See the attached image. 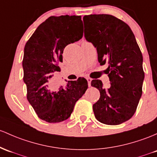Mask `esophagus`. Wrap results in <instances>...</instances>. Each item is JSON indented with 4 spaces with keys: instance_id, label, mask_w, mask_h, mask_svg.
<instances>
[{
    "instance_id": "obj_1",
    "label": "esophagus",
    "mask_w": 157,
    "mask_h": 157,
    "mask_svg": "<svg viewBox=\"0 0 157 157\" xmlns=\"http://www.w3.org/2000/svg\"><path fill=\"white\" fill-rule=\"evenodd\" d=\"M86 80L88 81V85H89V86H91V82H92V79H91L90 77H87Z\"/></svg>"
}]
</instances>
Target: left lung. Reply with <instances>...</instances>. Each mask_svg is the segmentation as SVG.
I'll return each instance as SVG.
<instances>
[{"mask_svg": "<svg viewBox=\"0 0 157 157\" xmlns=\"http://www.w3.org/2000/svg\"><path fill=\"white\" fill-rule=\"evenodd\" d=\"M83 23L84 36L97 49L98 62L108 64L106 71L111 84L105 89L100 80L91 82L101 94L93 104L94 116L105 124H120L132 118L142 96V52L130 27L113 15H86Z\"/></svg>", "mask_w": 157, "mask_h": 157, "instance_id": "8db88e82", "label": "left lung"}]
</instances>
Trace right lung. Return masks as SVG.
<instances>
[{
    "mask_svg": "<svg viewBox=\"0 0 157 157\" xmlns=\"http://www.w3.org/2000/svg\"><path fill=\"white\" fill-rule=\"evenodd\" d=\"M83 35L81 16H51L41 24L25 44L22 66L27 98L39 118L49 123L68 119L75 105L88 89L87 80L80 77L67 81L58 91L51 92L48 83L59 71L65 46Z\"/></svg>",
    "mask_w": 157,
    "mask_h": 157,
    "instance_id": "1",
    "label": "right lung"
}]
</instances>
